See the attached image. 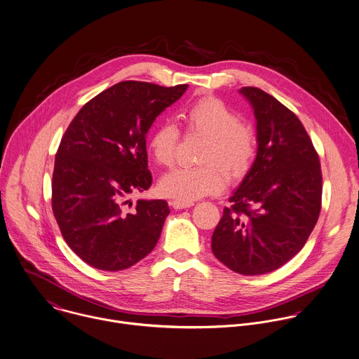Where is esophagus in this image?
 <instances>
[{
  "label": "esophagus",
  "mask_w": 359,
  "mask_h": 359,
  "mask_svg": "<svg viewBox=\"0 0 359 359\" xmlns=\"http://www.w3.org/2000/svg\"><path fill=\"white\" fill-rule=\"evenodd\" d=\"M174 209L180 210V209H188V208H192L195 203L194 202H182V201H172L170 203Z\"/></svg>",
  "instance_id": "obj_1"
}]
</instances>
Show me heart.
I'll return each instance as SVG.
<instances>
[{"label":"heart","instance_id":"heart-1","mask_svg":"<svg viewBox=\"0 0 359 359\" xmlns=\"http://www.w3.org/2000/svg\"><path fill=\"white\" fill-rule=\"evenodd\" d=\"M187 130L205 135L201 149L202 165L175 167L164 174L158 182L163 195L192 202L199 198L222 192L227 177L220 164L234 175L242 174L250 165L256 151L253 129L241 122L238 114L217 97H203L182 111ZM180 142V129L175 122H158L147 139V149L153 158L170 165L175 158Z\"/></svg>","mask_w":359,"mask_h":359}]
</instances>
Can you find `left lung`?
Wrapping results in <instances>:
<instances>
[{
  "label": "left lung",
  "instance_id": "1",
  "mask_svg": "<svg viewBox=\"0 0 359 359\" xmlns=\"http://www.w3.org/2000/svg\"><path fill=\"white\" fill-rule=\"evenodd\" d=\"M239 93L256 118V158L212 236L215 256L233 271L257 276L292 259L322 209L319 156L298 117L269 93Z\"/></svg>",
  "mask_w": 359,
  "mask_h": 359
}]
</instances>
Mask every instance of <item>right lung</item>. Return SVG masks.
<instances>
[{
  "label": "right lung",
  "mask_w": 359,
  "mask_h": 359,
  "mask_svg": "<svg viewBox=\"0 0 359 359\" xmlns=\"http://www.w3.org/2000/svg\"><path fill=\"white\" fill-rule=\"evenodd\" d=\"M188 89L125 81L88 102L65 130L55 154L51 206L68 246L99 270H123L160 238L168 203L129 196L147 191L146 133Z\"/></svg>",
  "instance_id": "obj_1"
}]
</instances>
